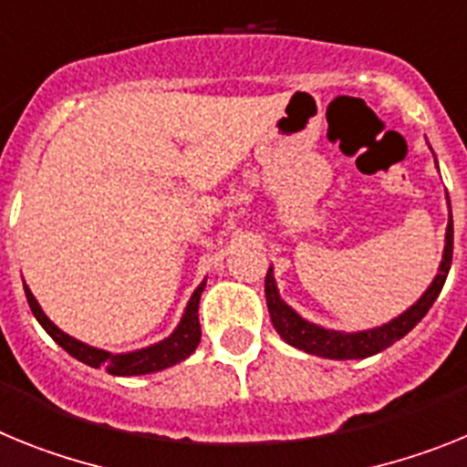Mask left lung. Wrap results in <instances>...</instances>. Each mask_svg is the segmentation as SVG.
<instances>
[{"mask_svg": "<svg viewBox=\"0 0 467 467\" xmlns=\"http://www.w3.org/2000/svg\"><path fill=\"white\" fill-rule=\"evenodd\" d=\"M453 256V221H451V209H449V225H447V246H444V258H441L440 275L435 282L430 284V289L420 296V301L416 306L409 307L404 315L392 319L390 324H383L379 329L371 331H359V334H340V331L322 329L315 324L306 322L291 310L286 303L279 298L277 286L273 279V267L267 270L265 277V298H267V310H270V319L277 334L282 336L289 346L298 348V350L307 352V355L327 357V359H364L376 352L390 348L400 338L409 334V331L425 317V312L432 307L437 301L441 286L447 282L449 267H451Z\"/></svg>", "mask_w": 467, "mask_h": 467, "instance_id": "8db88e82", "label": "left lung"}]
</instances>
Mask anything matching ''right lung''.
<instances>
[{"label":"right lung","mask_w":467,"mask_h":467,"mask_svg":"<svg viewBox=\"0 0 467 467\" xmlns=\"http://www.w3.org/2000/svg\"><path fill=\"white\" fill-rule=\"evenodd\" d=\"M204 284L202 282L197 286V291L192 294L190 298L188 307H185V315L178 324V329L173 331L171 336L157 346H150L145 350H138V352H127V355H110V352L99 350V348H91V346H84L79 340L70 338L67 334L56 327L51 319L47 317L39 307V303L35 301V296L30 294L26 284V296H27V303H30V310L32 315L37 317V322L42 324L47 334L63 348L67 355H72L75 359L79 362L88 364L93 368H105L108 374L112 376H143V374H152V371H161L166 367H173V364L183 362L185 357H190L194 352V348L200 346V338H202V329H200V315H197V307H200V296L204 291Z\"/></svg>","instance_id":"obj_1"}]
</instances>
